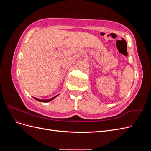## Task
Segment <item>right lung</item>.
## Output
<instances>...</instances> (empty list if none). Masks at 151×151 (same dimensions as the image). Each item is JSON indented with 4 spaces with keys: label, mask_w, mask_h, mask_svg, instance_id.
I'll return each instance as SVG.
<instances>
[{
    "label": "right lung",
    "mask_w": 151,
    "mask_h": 151,
    "mask_svg": "<svg viewBox=\"0 0 151 151\" xmlns=\"http://www.w3.org/2000/svg\"><path fill=\"white\" fill-rule=\"evenodd\" d=\"M58 96V95H57V96H54V97H53V98H50V99H38V98H34V99H36V100H37V101H40V102H43V103H47V102H49V101H51L52 100H53V99H54L57 96Z\"/></svg>",
    "instance_id": "right-lung-1"
}]
</instances>
